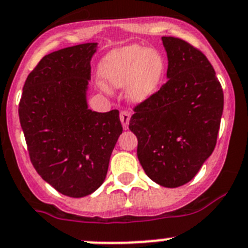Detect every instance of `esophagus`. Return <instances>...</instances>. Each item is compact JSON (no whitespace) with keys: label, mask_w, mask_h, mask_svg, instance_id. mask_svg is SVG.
Masks as SVG:
<instances>
[{"label":"esophagus","mask_w":248,"mask_h":248,"mask_svg":"<svg viewBox=\"0 0 248 248\" xmlns=\"http://www.w3.org/2000/svg\"><path fill=\"white\" fill-rule=\"evenodd\" d=\"M120 118H121L124 128L127 130V128H128V122H130V112L126 111V109H122V111L120 112Z\"/></svg>","instance_id":"1"}]
</instances>
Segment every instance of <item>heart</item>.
Wrapping results in <instances>:
<instances>
[{
	"mask_svg": "<svg viewBox=\"0 0 248 248\" xmlns=\"http://www.w3.org/2000/svg\"><path fill=\"white\" fill-rule=\"evenodd\" d=\"M163 67L162 57L156 51L127 47L107 57L102 72L111 86L122 87L130 83V97L135 101H143L160 85Z\"/></svg>",
	"mask_w": 248,
	"mask_h": 248,
	"instance_id": "b5f03b06",
	"label": "heart"
}]
</instances>
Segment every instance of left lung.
Instances as JSON below:
<instances>
[{
  "label": "left lung",
  "instance_id": "left-lung-1",
  "mask_svg": "<svg viewBox=\"0 0 248 248\" xmlns=\"http://www.w3.org/2000/svg\"><path fill=\"white\" fill-rule=\"evenodd\" d=\"M167 82L137 103L128 128L146 175L163 187L187 184L214 152L223 91L207 57L186 41L162 37Z\"/></svg>",
  "mask_w": 248,
  "mask_h": 248
}]
</instances>
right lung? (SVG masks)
I'll use <instances>...</instances> for the list:
<instances>
[{
    "instance_id": "right-lung-1",
    "label": "right lung",
    "mask_w": 248,
    "mask_h": 248,
    "mask_svg": "<svg viewBox=\"0 0 248 248\" xmlns=\"http://www.w3.org/2000/svg\"><path fill=\"white\" fill-rule=\"evenodd\" d=\"M96 44L67 47L41 59L30 72L18 105L30 160L60 193L83 197L106 178L122 133L118 109L87 108L86 90Z\"/></svg>"
}]
</instances>
